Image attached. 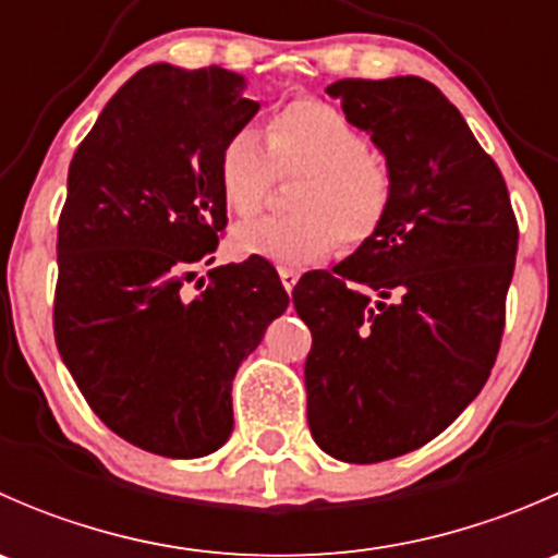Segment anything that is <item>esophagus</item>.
<instances>
[{
    "label": "esophagus",
    "mask_w": 558,
    "mask_h": 558,
    "mask_svg": "<svg viewBox=\"0 0 558 558\" xmlns=\"http://www.w3.org/2000/svg\"><path fill=\"white\" fill-rule=\"evenodd\" d=\"M280 283H283V289L286 291H291L294 289L296 283H300V272H296V269H280Z\"/></svg>",
    "instance_id": "34e87169"
}]
</instances>
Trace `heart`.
I'll use <instances>...</instances> for the list:
<instances>
[{
  "instance_id": "1",
  "label": "heart",
  "mask_w": 558,
  "mask_h": 558,
  "mask_svg": "<svg viewBox=\"0 0 558 558\" xmlns=\"http://www.w3.org/2000/svg\"><path fill=\"white\" fill-rule=\"evenodd\" d=\"M275 174H302L291 191V216L238 229L243 256L278 267H307L342 238L364 245L384 229L393 205V174L369 154V137L335 105L294 99L267 121V148L253 129H238L218 154V189L240 221L264 210Z\"/></svg>"
}]
</instances>
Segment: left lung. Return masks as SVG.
Listing matches in <instances>:
<instances>
[{
    "instance_id": "1",
    "label": "left lung",
    "mask_w": 558,
    "mask_h": 558,
    "mask_svg": "<svg viewBox=\"0 0 558 558\" xmlns=\"http://www.w3.org/2000/svg\"><path fill=\"white\" fill-rule=\"evenodd\" d=\"M326 92L384 150L393 205L369 243L294 289L313 335L307 424L335 459L375 464L435 440L486 386L519 221L499 167L429 81Z\"/></svg>"
}]
</instances>
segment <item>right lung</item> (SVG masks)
Segmentation results:
<instances>
[{
    "label": "right lung",
    "instance_id": "obj_1",
    "mask_svg": "<svg viewBox=\"0 0 558 558\" xmlns=\"http://www.w3.org/2000/svg\"><path fill=\"white\" fill-rule=\"evenodd\" d=\"M245 88L221 66H145L107 102L66 178L56 348L107 429L170 459L229 440L234 373L289 307L258 256L189 291L227 229L218 154L258 112Z\"/></svg>",
    "mask_w": 558,
    "mask_h": 558
}]
</instances>
